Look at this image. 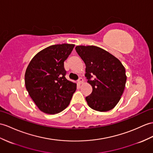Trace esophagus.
I'll use <instances>...</instances> for the list:
<instances>
[{
    "label": "esophagus",
    "mask_w": 153,
    "mask_h": 153,
    "mask_svg": "<svg viewBox=\"0 0 153 153\" xmlns=\"http://www.w3.org/2000/svg\"><path fill=\"white\" fill-rule=\"evenodd\" d=\"M82 82H83V79H82V78L80 77L79 79V80H78V83H79V84H82Z\"/></svg>",
    "instance_id": "esophagus-1"
}]
</instances>
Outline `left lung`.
Returning <instances> with one entry per match:
<instances>
[{
	"mask_svg": "<svg viewBox=\"0 0 153 153\" xmlns=\"http://www.w3.org/2000/svg\"><path fill=\"white\" fill-rule=\"evenodd\" d=\"M75 50L85 63V76L93 88L91 94L85 97L88 105L99 111L113 109L125 89L124 66L114 56L98 47L80 45Z\"/></svg>",
	"mask_w": 153,
	"mask_h": 153,
	"instance_id": "obj_1",
	"label": "left lung"
}]
</instances>
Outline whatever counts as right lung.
<instances>
[{"label":"right lung","instance_id":"right-lung-1","mask_svg":"<svg viewBox=\"0 0 153 153\" xmlns=\"http://www.w3.org/2000/svg\"><path fill=\"white\" fill-rule=\"evenodd\" d=\"M74 47L59 44L48 47L33 57L25 72V86L29 95L43 112L55 114L67 108L76 84L66 79L64 61Z\"/></svg>","mask_w":153,"mask_h":153}]
</instances>
